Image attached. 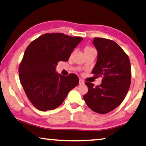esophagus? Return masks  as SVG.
Returning <instances> with one entry per match:
<instances>
[{
  "label": "esophagus",
  "instance_id": "obj_1",
  "mask_svg": "<svg viewBox=\"0 0 146 146\" xmlns=\"http://www.w3.org/2000/svg\"><path fill=\"white\" fill-rule=\"evenodd\" d=\"M84 82L82 79H79V84L80 85H82V84H84Z\"/></svg>",
  "mask_w": 146,
  "mask_h": 146
}]
</instances>
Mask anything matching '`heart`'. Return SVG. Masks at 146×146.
Listing matches in <instances>:
<instances>
[{
  "label": "heart",
  "instance_id": "heart-1",
  "mask_svg": "<svg viewBox=\"0 0 146 146\" xmlns=\"http://www.w3.org/2000/svg\"><path fill=\"white\" fill-rule=\"evenodd\" d=\"M90 49H92L90 47H86L85 48V50H90Z\"/></svg>",
  "mask_w": 146,
  "mask_h": 146
}]
</instances>
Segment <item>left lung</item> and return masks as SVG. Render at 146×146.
Returning a JSON list of instances; mask_svg holds the SVG:
<instances>
[{"mask_svg":"<svg viewBox=\"0 0 146 146\" xmlns=\"http://www.w3.org/2000/svg\"><path fill=\"white\" fill-rule=\"evenodd\" d=\"M97 62L92 73L103 77L101 84L86 82L88 93L83 98L88 107L98 113L106 114L118 107L130 88L131 67L127 54L114 41L94 38Z\"/></svg>","mask_w":146,"mask_h":146,"instance_id":"obj_1","label":"left lung"}]
</instances>
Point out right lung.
I'll list each match as a JSON object with an SVG mask.
<instances>
[{
	"label": "right lung",
	"instance_id": "add662e5",
	"mask_svg": "<svg viewBox=\"0 0 146 146\" xmlns=\"http://www.w3.org/2000/svg\"><path fill=\"white\" fill-rule=\"evenodd\" d=\"M82 38L62 33H46L30 43L19 67L26 95L38 110L57 108L71 89L79 84L75 74L64 76L56 71L58 62L68 61Z\"/></svg>",
	"mask_w": 146,
	"mask_h": 146
}]
</instances>
